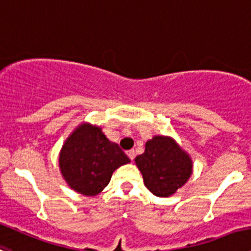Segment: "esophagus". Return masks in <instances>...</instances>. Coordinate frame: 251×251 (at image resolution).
I'll list each match as a JSON object with an SVG mask.
<instances>
[{
    "label": "esophagus",
    "mask_w": 251,
    "mask_h": 251,
    "mask_svg": "<svg viewBox=\"0 0 251 251\" xmlns=\"http://www.w3.org/2000/svg\"><path fill=\"white\" fill-rule=\"evenodd\" d=\"M126 153H127V155H128V158H130V159L131 160H133V159H135V151H133V150H130V151H127V152H126Z\"/></svg>",
    "instance_id": "1"
}]
</instances>
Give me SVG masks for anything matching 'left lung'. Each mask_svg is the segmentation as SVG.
Returning <instances> with one entry per match:
<instances>
[{
    "instance_id": "1",
    "label": "left lung",
    "mask_w": 251,
    "mask_h": 251,
    "mask_svg": "<svg viewBox=\"0 0 251 251\" xmlns=\"http://www.w3.org/2000/svg\"><path fill=\"white\" fill-rule=\"evenodd\" d=\"M135 162L146 187L159 198L175 194L193 173L190 155L168 136H154L147 141L145 153L137 155Z\"/></svg>"
}]
</instances>
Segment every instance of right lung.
Instances as JSON below:
<instances>
[{
  "label": "right lung",
  "mask_w": 251,
  "mask_h": 251,
  "mask_svg": "<svg viewBox=\"0 0 251 251\" xmlns=\"http://www.w3.org/2000/svg\"><path fill=\"white\" fill-rule=\"evenodd\" d=\"M130 162L98 126L81 124L65 141L58 165L69 186L86 196H96L109 184L114 170Z\"/></svg>",
  "instance_id": "right-lung-1"
}]
</instances>
